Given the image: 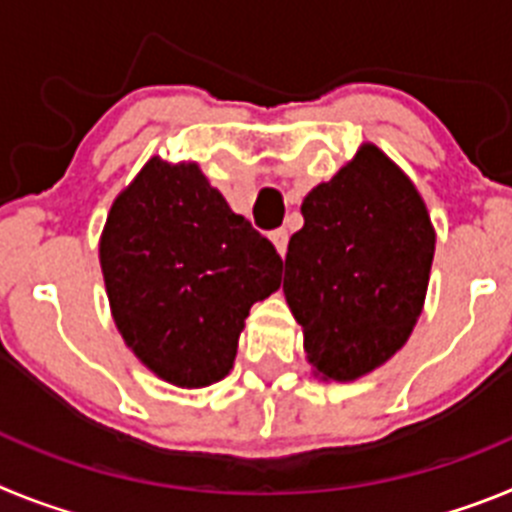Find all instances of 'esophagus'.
Segmentation results:
<instances>
[{"instance_id": "obj_1", "label": "esophagus", "mask_w": 512, "mask_h": 512, "mask_svg": "<svg viewBox=\"0 0 512 512\" xmlns=\"http://www.w3.org/2000/svg\"><path fill=\"white\" fill-rule=\"evenodd\" d=\"M269 238H271V243H274V248H277V251H279V256H284V253H287V241H289L287 230H284V228L274 230V233H271Z\"/></svg>"}]
</instances>
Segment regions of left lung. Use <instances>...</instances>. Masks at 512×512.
Here are the masks:
<instances>
[{
    "label": "left lung",
    "mask_w": 512,
    "mask_h": 512,
    "mask_svg": "<svg viewBox=\"0 0 512 512\" xmlns=\"http://www.w3.org/2000/svg\"><path fill=\"white\" fill-rule=\"evenodd\" d=\"M302 217L287 246L284 295L315 372L348 382L413 333L436 248L431 217L413 182L374 146L312 189Z\"/></svg>",
    "instance_id": "left-lung-1"
}]
</instances>
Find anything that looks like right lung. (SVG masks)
<instances>
[{
	"instance_id": "add662e5",
	"label": "right lung",
	"mask_w": 512,
	"mask_h": 512,
	"mask_svg": "<svg viewBox=\"0 0 512 512\" xmlns=\"http://www.w3.org/2000/svg\"><path fill=\"white\" fill-rule=\"evenodd\" d=\"M99 261L125 343L179 387L230 372L248 310L282 282L277 248L200 166L158 156L112 205Z\"/></svg>"
}]
</instances>
